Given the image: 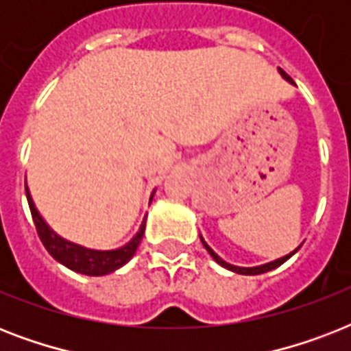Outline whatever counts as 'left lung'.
Instances as JSON below:
<instances>
[{
    "label": "left lung",
    "instance_id": "1",
    "mask_svg": "<svg viewBox=\"0 0 351 351\" xmlns=\"http://www.w3.org/2000/svg\"><path fill=\"white\" fill-rule=\"evenodd\" d=\"M278 73H280V76H282V78L286 80V82H289V84H291V85H295V84H293V80L289 78L288 74L284 73L282 69H278ZM200 240H202L204 247H206V250H208L209 255L213 256V261L217 262V264H220V266L226 267V269H230V271H233V273H240V275H261V273L271 271V269H275V267H278V266H280V264H284V262L288 261V258H291V256H293L295 253H297V251L300 250V245H302V244H300L299 247H297V250H293V251H291V253H288V255L280 256V258H275V261H271V262H266V264H261V266L242 267V266H234V264H230V262H226L224 258H220V256L217 255V253H215V251L211 250V247H209L208 242H206V240H204L202 234H200Z\"/></svg>",
    "mask_w": 351,
    "mask_h": 351
}]
</instances>
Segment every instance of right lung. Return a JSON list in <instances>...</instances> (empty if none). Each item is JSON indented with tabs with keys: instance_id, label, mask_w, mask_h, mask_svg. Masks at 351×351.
Here are the masks:
<instances>
[{
	"instance_id": "1",
	"label": "right lung",
	"mask_w": 351,
	"mask_h": 351,
	"mask_svg": "<svg viewBox=\"0 0 351 351\" xmlns=\"http://www.w3.org/2000/svg\"><path fill=\"white\" fill-rule=\"evenodd\" d=\"M25 193H27V202H29L36 230H38V234H40V239L41 242H43V245H45V250L49 251L60 264H63V266L69 267V269H73V271L82 273V275H89V277H104V275H109V273L120 269L121 266H125L127 262L134 256L138 245L142 242L143 231H145V217H147V215L143 217L142 224H140V230L136 231V234H134L127 244L120 245L117 250H90V247H85V245L74 244L71 240L60 237L56 231L52 230L51 226L47 224L45 219L41 217L38 208H36L27 182H25ZM153 197L154 191L151 193L149 204H151Z\"/></svg>"
}]
</instances>
